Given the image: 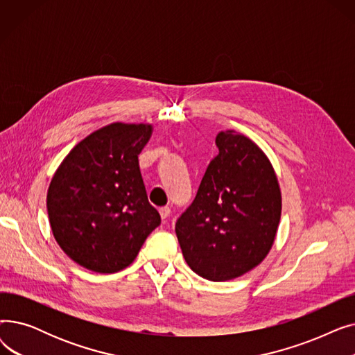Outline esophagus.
<instances>
[{"mask_svg":"<svg viewBox=\"0 0 355 355\" xmlns=\"http://www.w3.org/2000/svg\"><path fill=\"white\" fill-rule=\"evenodd\" d=\"M159 214H161V218L165 220V218L170 217L171 209H170V207H161V209H159Z\"/></svg>","mask_w":355,"mask_h":355,"instance_id":"1","label":"esophagus"}]
</instances>
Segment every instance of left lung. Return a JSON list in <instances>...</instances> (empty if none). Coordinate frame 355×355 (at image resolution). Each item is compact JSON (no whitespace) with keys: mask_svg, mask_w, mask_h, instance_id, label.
I'll return each instance as SVG.
<instances>
[{"mask_svg":"<svg viewBox=\"0 0 355 355\" xmlns=\"http://www.w3.org/2000/svg\"><path fill=\"white\" fill-rule=\"evenodd\" d=\"M191 206L175 223L185 262L201 277L225 282L248 273L268 256L282 213L273 166L252 139L236 130L216 137Z\"/></svg>","mask_w":355,"mask_h":355,"instance_id":"8db88e82","label":"left lung"}]
</instances>
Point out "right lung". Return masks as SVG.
<instances>
[{
    "label": "right lung",
    "instance_id": "1",
    "mask_svg": "<svg viewBox=\"0 0 355 355\" xmlns=\"http://www.w3.org/2000/svg\"><path fill=\"white\" fill-rule=\"evenodd\" d=\"M153 125H106L82 139L54 173L47 191L53 236L78 265L115 273L134 262L161 225L148 201L138 155Z\"/></svg>",
    "mask_w": 355,
    "mask_h": 355
}]
</instances>
